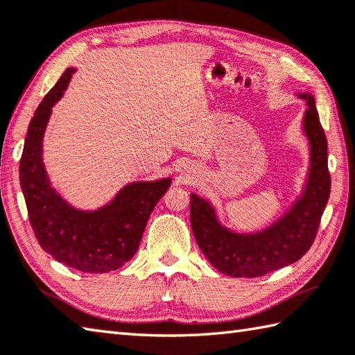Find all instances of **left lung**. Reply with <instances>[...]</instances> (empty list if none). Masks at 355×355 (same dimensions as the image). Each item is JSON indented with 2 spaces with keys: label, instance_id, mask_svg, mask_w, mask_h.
<instances>
[{
  "label": "left lung",
  "instance_id": "1",
  "mask_svg": "<svg viewBox=\"0 0 355 355\" xmlns=\"http://www.w3.org/2000/svg\"><path fill=\"white\" fill-rule=\"evenodd\" d=\"M306 101L303 130L309 141V172L302 196L269 227L255 234H237L221 226L214 206L191 193V226L201 252L221 274L254 279L300 260L309 251L320 226L331 192L328 141L320 124L314 96L298 94Z\"/></svg>",
  "mask_w": 355,
  "mask_h": 355
}]
</instances>
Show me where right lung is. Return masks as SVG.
<instances>
[{"mask_svg": "<svg viewBox=\"0 0 355 355\" xmlns=\"http://www.w3.org/2000/svg\"><path fill=\"white\" fill-rule=\"evenodd\" d=\"M73 73V67L66 69L35 110L19 159V183L40 246L62 265L101 274L121 268L135 255L149 215L172 180L129 183L96 211L75 209L55 192L43 163V137L52 106Z\"/></svg>", "mask_w": 355, "mask_h": 355, "instance_id": "obj_1", "label": "right lung"}]
</instances>
